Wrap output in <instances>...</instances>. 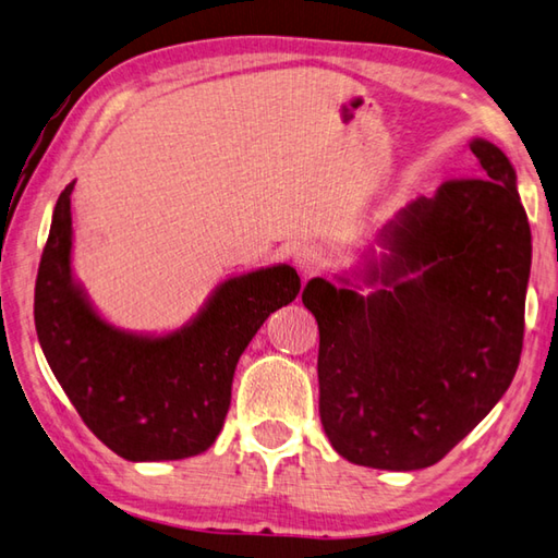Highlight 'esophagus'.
I'll return each instance as SVG.
<instances>
[{
	"label": "esophagus",
	"mask_w": 558,
	"mask_h": 558,
	"mask_svg": "<svg viewBox=\"0 0 558 558\" xmlns=\"http://www.w3.org/2000/svg\"><path fill=\"white\" fill-rule=\"evenodd\" d=\"M295 266L305 278L317 276V272H322L324 266H327V253L319 246H302L295 253Z\"/></svg>",
	"instance_id": "34e87169"
}]
</instances>
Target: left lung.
I'll return each mask as SVG.
<instances>
[{"label": "left lung", "mask_w": 558, "mask_h": 558, "mask_svg": "<svg viewBox=\"0 0 558 558\" xmlns=\"http://www.w3.org/2000/svg\"><path fill=\"white\" fill-rule=\"evenodd\" d=\"M478 178L449 180L383 227L337 282L312 278L319 417L339 456L383 471L441 461L520 366L532 231L510 158L471 138Z\"/></svg>", "instance_id": "obj_1"}]
</instances>
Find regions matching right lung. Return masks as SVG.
<instances>
[{"mask_svg": "<svg viewBox=\"0 0 558 558\" xmlns=\"http://www.w3.org/2000/svg\"><path fill=\"white\" fill-rule=\"evenodd\" d=\"M75 180L60 192L40 256L34 319L60 388L95 437L126 461H178L207 451L225 427L234 371L272 312L300 292L288 263L229 276L170 331L105 319L73 276Z\"/></svg>", "mask_w": 558, "mask_h": 558, "instance_id": "obj_1", "label": "right lung"}]
</instances>
